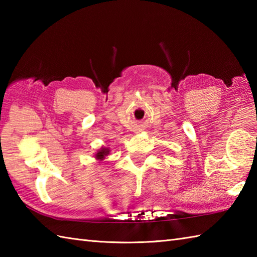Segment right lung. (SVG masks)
Wrapping results in <instances>:
<instances>
[{
  "mask_svg": "<svg viewBox=\"0 0 257 257\" xmlns=\"http://www.w3.org/2000/svg\"><path fill=\"white\" fill-rule=\"evenodd\" d=\"M109 152H110L109 148H106V147H101L100 149L97 150V154L95 155L96 160L97 161H102L106 158V156L109 155Z\"/></svg>",
  "mask_w": 257,
  "mask_h": 257,
  "instance_id": "1",
  "label": "right lung"
}]
</instances>
